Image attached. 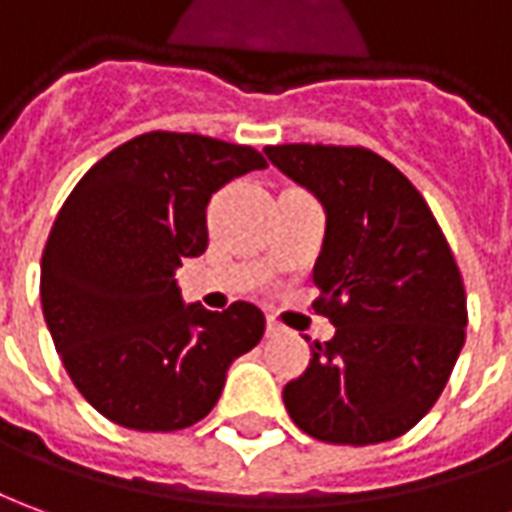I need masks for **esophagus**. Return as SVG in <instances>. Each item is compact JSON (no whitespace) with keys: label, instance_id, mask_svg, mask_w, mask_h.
Instances as JSON below:
<instances>
[{"label":"esophagus","instance_id":"1","mask_svg":"<svg viewBox=\"0 0 512 512\" xmlns=\"http://www.w3.org/2000/svg\"><path fill=\"white\" fill-rule=\"evenodd\" d=\"M278 331H281V323L270 317V320H267V337H273V334H278Z\"/></svg>","mask_w":512,"mask_h":512}]
</instances>
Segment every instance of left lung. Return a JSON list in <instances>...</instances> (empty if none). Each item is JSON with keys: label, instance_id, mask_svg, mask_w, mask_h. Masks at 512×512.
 <instances>
[{"label": "left lung", "instance_id": "left-lung-1", "mask_svg": "<svg viewBox=\"0 0 512 512\" xmlns=\"http://www.w3.org/2000/svg\"><path fill=\"white\" fill-rule=\"evenodd\" d=\"M326 211L317 315L334 323L284 387L298 429L323 443L401 438L432 410L465 343L460 267L421 192L365 147H264Z\"/></svg>", "mask_w": 512, "mask_h": 512}]
</instances>
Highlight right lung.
I'll list each match as a JSON object with an SVG mask.
<instances>
[{
	"mask_svg": "<svg viewBox=\"0 0 512 512\" xmlns=\"http://www.w3.org/2000/svg\"><path fill=\"white\" fill-rule=\"evenodd\" d=\"M264 167L245 144L153 130L100 158L66 197L41 256V306L69 379L108 421L197 424L231 362L262 340L259 306H186L175 270L209 245L211 195Z\"/></svg>",
	"mask_w": 512,
	"mask_h": 512,
	"instance_id": "obj_1",
	"label": "right lung"
}]
</instances>
